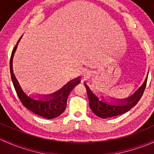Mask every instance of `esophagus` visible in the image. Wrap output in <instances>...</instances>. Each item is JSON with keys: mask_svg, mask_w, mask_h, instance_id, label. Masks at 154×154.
<instances>
[{"mask_svg": "<svg viewBox=\"0 0 154 154\" xmlns=\"http://www.w3.org/2000/svg\"><path fill=\"white\" fill-rule=\"evenodd\" d=\"M84 74H86V72H87V71L86 70H85V71H84Z\"/></svg>", "mask_w": 154, "mask_h": 154, "instance_id": "34e87169", "label": "esophagus"}]
</instances>
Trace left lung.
I'll use <instances>...</instances> for the list:
<instances>
[{"label": "left lung", "instance_id": "8db88e82", "mask_svg": "<svg viewBox=\"0 0 154 154\" xmlns=\"http://www.w3.org/2000/svg\"><path fill=\"white\" fill-rule=\"evenodd\" d=\"M147 79L148 75L141 86L131 96L125 99H114L110 97H104L103 95H100L101 98H100L85 82L84 84L88 94L91 110L93 111L94 114L103 119L121 115L130 111L133 107L137 104L142 96L146 86Z\"/></svg>", "mask_w": 154, "mask_h": 154}]
</instances>
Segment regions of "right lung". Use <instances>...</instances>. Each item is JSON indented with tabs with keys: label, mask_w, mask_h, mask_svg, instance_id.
<instances>
[{
	"label": "right lung",
	"mask_w": 154,
	"mask_h": 154,
	"mask_svg": "<svg viewBox=\"0 0 154 154\" xmlns=\"http://www.w3.org/2000/svg\"><path fill=\"white\" fill-rule=\"evenodd\" d=\"M20 38L17 41V45L14 46L10 58V73L12 81L14 85L17 94L21 101L22 104L35 114L46 118L53 119L60 116L63 113L67 105V99L72 90L81 81V77L79 76L75 79L69 81L63 87L57 91L49 94L41 95H28L17 80L14 71H13V57L17 48V44Z\"/></svg>",
	"instance_id": "obj_1"
}]
</instances>
